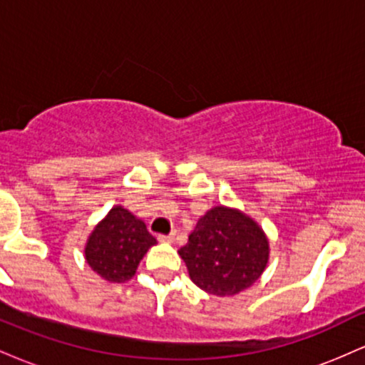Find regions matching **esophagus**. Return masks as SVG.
<instances>
[{"label": "esophagus", "mask_w": 365, "mask_h": 365, "mask_svg": "<svg viewBox=\"0 0 365 365\" xmlns=\"http://www.w3.org/2000/svg\"><path fill=\"white\" fill-rule=\"evenodd\" d=\"M159 242H173L175 240V232H171L170 235H158Z\"/></svg>", "instance_id": "1"}]
</instances>
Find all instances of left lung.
<instances>
[{
    "instance_id": "8db88e82",
    "label": "left lung",
    "mask_w": 365,
    "mask_h": 365,
    "mask_svg": "<svg viewBox=\"0 0 365 365\" xmlns=\"http://www.w3.org/2000/svg\"><path fill=\"white\" fill-rule=\"evenodd\" d=\"M178 254L200 290L230 297L261 278L269 261V242L245 212L216 206L197 221Z\"/></svg>"
}]
</instances>
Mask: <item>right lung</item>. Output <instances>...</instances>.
<instances>
[{"mask_svg": "<svg viewBox=\"0 0 365 365\" xmlns=\"http://www.w3.org/2000/svg\"><path fill=\"white\" fill-rule=\"evenodd\" d=\"M156 245L145 223L128 209L115 206L96 225L86 244V261L110 283L128 282L145 252Z\"/></svg>", "mask_w": 365, "mask_h": 365, "instance_id": "right-lung-1", "label": "right lung"}]
</instances>
